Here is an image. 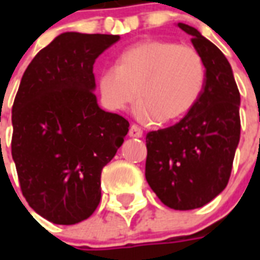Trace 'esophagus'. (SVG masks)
Here are the masks:
<instances>
[{"label": "esophagus", "mask_w": 260, "mask_h": 260, "mask_svg": "<svg viewBox=\"0 0 260 260\" xmlns=\"http://www.w3.org/2000/svg\"><path fill=\"white\" fill-rule=\"evenodd\" d=\"M131 138H142L143 136V131L142 128H139L138 125H131L129 128V134H128Z\"/></svg>", "instance_id": "obj_1"}]
</instances>
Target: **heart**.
Segmentation results:
<instances>
[{
	"instance_id": "b5f03b06",
	"label": "heart",
	"mask_w": 260,
	"mask_h": 260,
	"mask_svg": "<svg viewBox=\"0 0 260 260\" xmlns=\"http://www.w3.org/2000/svg\"><path fill=\"white\" fill-rule=\"evenodd\" d=\"M206 82V67L197 48L170 40L146 39L118 54L116 66L98 75L102 101L122 110L134 101L142 121L171 122L193 109Z\"/></svg>"
}]
</instances>
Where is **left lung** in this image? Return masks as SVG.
<instances>
[{"label":"left lung","mask_w":260,"mask_h":260,"mask_svg":"<svg viewBox=\"0 0 260 260\" xmlns=\"http://www.w3.org/2000/svg\"><path fill=\"white\" fill-rule=\"evenodd\" d=\"M178 26L202 55L205 87L181 121L147 134L146 179L165 205L190 210L206 205L228 185L240 140V93L221 51L193 26Z\"/></svg>","instance_id":"1"}]
</instances>
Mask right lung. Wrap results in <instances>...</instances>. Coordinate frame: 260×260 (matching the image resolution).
<instances>
[{"mask_svg":"<svg viewBox=\"0 0 260 260\" xmlns=\"http://www.w3.org/2000/svg\"><path fill=\"white\" fill-rule=\"evenodd\" d=\"M117 35L64 32L32 59L12 108V156L28 205L60 225L90 217L101 200V171L129 122L102 110L93 64ZM28 210V209H26Z\"/></svg>","mask_w":260,"mask_h":260,"instance_id":"1","label":"right lung"}]
</instances>
